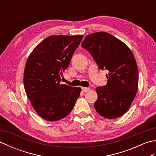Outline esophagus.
Returning a JSON list of instances; mask_svg holds the SVG:
<instances>
[{
    "mask_svg": "<svg viewBox=\"0 0 156 156\" xmlns=\"http://www.w3.org/2000/svg\"><path fill=\"white\" fill-rule=\"evenodd\" d=\"M82 90L86 92H88L90 90V88H87V87H82Z\"/></svg>",
    "mask_w": 156,
    "mask_h": 156,
    "instance_id": "esophagus-1",
    "label": "esophagus"
}]
</instances>
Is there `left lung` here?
I'll use <instances>...</instances> for the list:
<instances>
[{
    "mask_svg": "<svg viewBox=\"0 0 156 156\" xmlns=\"http://www.w3.org/2000/svg\"><path fill=\"white\" fill-rule=\"evenodd\" d=\"M81 46L99 68L108 71L107 84L96 88L98 98L94 108L105 118L121 117L130 107L138 89V68L133 53L123 42L106 32L87 35Z\"/></svg>",
    "mask_w": 156,
    "mask_h": 156,
    "instance_id": "1",
    "label": "left lung"
}]
</instances>
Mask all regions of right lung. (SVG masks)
Segmentation results:
<instances>
[{
    "instance_id": "1",
    "label": "right lung",
    "mask_w": 156,
    "mask_h": 156,
    "mask_svg": "<svg viewBox=\"0 0 156 156\" xmlns=\"http://www.w3.org/2000/svg\"><path fill=\"white\" fill-rule=\"evenodd\" d=\"M83 35H51L38 44L26 62L23 83L37 113L55 121L72 111L81 88L60 84V75L68 68Z\"/></svg>"
}]
</instances>
